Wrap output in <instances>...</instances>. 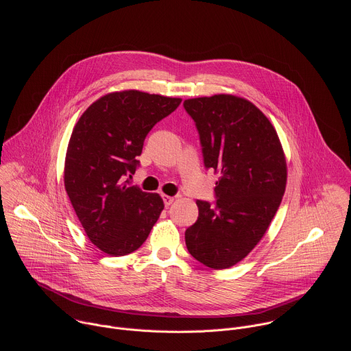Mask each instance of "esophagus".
<instances>
[{"label": "esophagus", "instance_id": "1", "mask_svg": "<svg viewBox=\"0 0 351 351\" xmlns=\"http://www.w3.org/2000/svg\"><path fill=\"white\" fill-rule=\"evenodd\" d=\"M162 198H164V204H165V207H169L173 202H175V197H172V195H162Z\"/></svg>", "mask_w": 351, "mask_h": 351}]
</instances>
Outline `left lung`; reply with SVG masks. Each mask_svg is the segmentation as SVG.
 <instances>
[{
	"label": "left lung",
	"mask_w": 351,
	"mask_h": 351,
	"mask_svg": "<svg viewBox=\"0 0 351 351\" xmlns=\"http://www.w3.org/2000/svg\"><path fill=\"white\" fill-rule=\"evenodd\" d=\"M195 122L204 165L219 173L215 204L197 199L198 218L184 233L189 253L213 269L241 261L265 234L286 189L278 133L248 99L215 94L184 99Z\"/></svg>",
	"instance_id": "8db88e82"
}]
</instances>
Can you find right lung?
<instances>
[{
  "label": "right lung",
  "instance_id": "add662e5",
  "mask_svg": "<svg viewBox=\"0 0 351 351\" xmlns=\"http://www.w3.org/2000/svg\"><path fill=\"white\" fill-rule=\"evenodd\" d=\"M180 103L138 90L115 91L94 101L73 128L65 190L90 241L110 256L137 250L164 210L160 194L130 186L126 176L136 172L148 132Z\"/></svg>",
  "mask_w": 351,
  "mask_h": 351
}]
</instances>
